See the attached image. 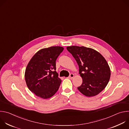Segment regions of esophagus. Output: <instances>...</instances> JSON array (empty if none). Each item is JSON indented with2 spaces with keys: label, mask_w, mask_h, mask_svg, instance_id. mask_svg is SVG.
Returning a JSON list of instances; mask_svg holds the SVG:
<instances>
[{
  "label": "esophagus",
  "mask_w": 129,
  "mask_h": 129,
  "mask_svg": "<svg viewBox=\"0 0 129 129\" xmlns=\"http://www.w3.org/2000/svg\"><path fill=\"white\" fill-rule=\"evenodd\" d=\"M73 77H74V75H73V73H71V74H70L69 76L68 77V78L70 79H72Z\"/></svg>",
  "instance_id": "1"
}]
</instances>
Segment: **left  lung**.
I'll use <instances>...</instances> for the list:
<instances>
[{
	"label": "left lung",
	"mask_w": 129,
	"mask_h": 129,
	"mask_svg": "<svg viewBox=\"0 0 129 129\" xmlns=\"http://www.w3.org/2000/svg\"><path fill=\"white\" fill-rule=\"evenodd\" d=\"M67 49L77 61L83 79L78 89L88 97L100 93L107 85L111 76L105 59L95 50L84 46H68Z\"/></svg>",
	"instance_id": "left-lung-1"
}]
</instances>
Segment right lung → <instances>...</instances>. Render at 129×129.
<instances>
[{
  "mask_svg": "<svg viewBox=\"0 0 129 129\" xmlns=\"http://www.w3.org/2000/svg\"><path fill=\"white\" fill-rule=\"evenodd\" d=\"M64 48L51 46L36 52L29 62L25 72L28 89L44 99L52 96L58 90L61 80L56 72V61Z\"/></svg>",
  "mask_w": 129,
  "mask_h": 129,
  "instance_id": "add662e5",
  "label": "right lung"
}]
</instances>
